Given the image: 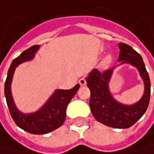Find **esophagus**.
Returning <instances> with one entry per match:
<instances>
[{
	"label": "esophagus",
	"mask_w": 154,
	"mask_h": 154,
	"mask_svg": "<svg viewBox=\"0 0 154 154\" xmlns=\"http://www.w3.org/2000/svg\"><path fill=\"white\" fill-rule=\"evenodd\" d=\"M79 85H80V86H85V85L87 84V81H86V79H85L84 78H82V79H79Z\"/></svg>",
	"instance_id": "34e87169"
}]
</instances>
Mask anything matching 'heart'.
Wrapping results in <instances>:
<instances>
[{
	"label": "heart",
	"instance_id": "b5f03b06",
	"mask_svg": "<svg viewBox=\"0 0 154 154\" xmlns=\"http://www.w3.org/2000/svg\"><path fill=\"white\" fill-rule=\"evenodd\" d=\"M111 61H112V57H109V56L107 57L103 60V62H102V66H103V67H108V66L110 65Z\"/></svg>",
	"mask_w": 154,
	"mask_h": 154
}]
</instances>
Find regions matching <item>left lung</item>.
<instances>
[{"label": "left lung", "mask_w": 154, "mask_h": 154, "mask_svg": "<svg viewBox=\"0 0 154 154\" xmlns=\"http://www.w3.org/2000/svg\"><path fill=\"white\" fill-rule=\"evenodd\" d=\"M119 61L122 64L129 63L136 66L145 84V91L141 100L134 105L125 106L117 102L109 91V81L112 69L100 72L92 70L87 79L88 88L90 90L89 106L94 118L109 127L127 129L136 123L148 108L151 95V82L148 72L140 54L127 44H119Z\"/></svg>", "instance_id": "obj_1"}]
</instances>
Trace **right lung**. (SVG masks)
I'll return each mask as SVG.
<instances>
[{
    "label": "right lung",
    "mask_w": 154,
    "mask_h": 154,
    "mask_svg": "<svg viewBox=\"0 0 154 154\" xmlns=\"http://www.w3.org/2000/svg\"><path fill=\"white\" fill-rule=\"evenodd\" d=\"M39 45H32L23 51L18 57L11 64L8 70L7 79L4 85V94L10 114L18 127L32 134H45L59 128L65 122L66 110L68 103L79 88V84L75 85L71 89H57L49 98L45 105L37 112L32 114H23L15 107L12 92L11 83L15 67L27 60L34 57Z\"/></svg>",
    "instance_id": "add662e5"
}]
</instances>
